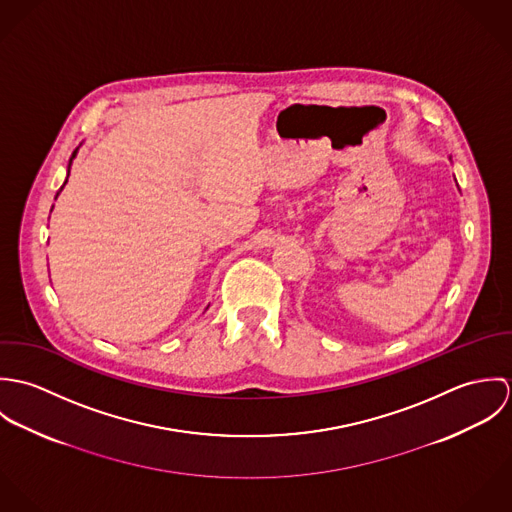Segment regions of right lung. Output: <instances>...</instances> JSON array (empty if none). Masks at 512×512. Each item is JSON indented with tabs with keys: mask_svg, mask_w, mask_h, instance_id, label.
<instances>
[{
	"mask_svg": "<svg viewBox=\"0 0 512 512\" xmlns=\"http://www.w3.org/2000/svg\"><path fill=\"white\" fill-rule=\"evenodd\" d=\"M76 149H78V147H76ZM76 149H74L73 157L76 155ZM73 157H71V161H73ZM69 167H71V163H69ZM65 185H67V181H65ZM65 185H63V187H65ZM63 187H61V189H63ZM57 195H59V193H57ZM55 199H57V197H55Z\"/></svg>",
	"mask_w": 512,
	"mask_h": 512,
	"instance_id": "right-lung-1",
	"label": "right lung"
}]
</instances>
